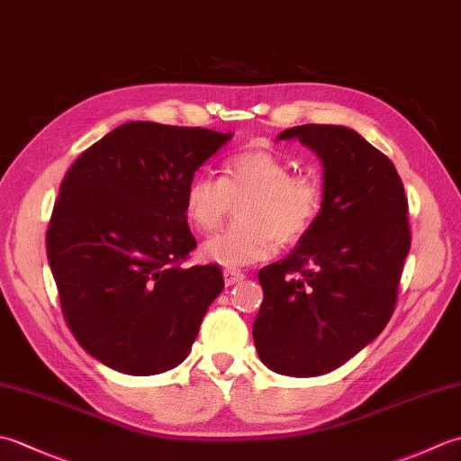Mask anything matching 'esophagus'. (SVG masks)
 Here are the masks:
<instances>
[{
  "instance_id": "obj_1",
  "label": "esophagus",
  "mask_w": 461,
  "mask_h": 461,
  "mask_svg": "<svg viewBox=\"0 0 461 461\" xmlns=\"http://www.w3.org/2000/svg\"><path fill=\"white\" fill-rule=\"evenodd\" d=\"M243 273L241 271H238V269H225L223 271V279H225V285H236V283H240V281H243Z\"/></svg>"
}]
</instances>
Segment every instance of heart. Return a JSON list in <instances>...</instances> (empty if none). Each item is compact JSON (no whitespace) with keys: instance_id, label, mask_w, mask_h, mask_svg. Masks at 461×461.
<instances>
[{"instance_id":"obj_1","label":"heart","mask_w":461,"mask_h":461,"mask_svg":"<svg viewBox=\"0 0 461 461\" xmlns=\"http://www.w3.org/2000/svg\"><path fill=\"white\" fill-rule=\"evenodd\" d=\"M238 223L203 243L202 258L236 269L269 259L305 240L325 210V184L312 172H295L281 154L249 149L233 154L223 176L200 172L185 185L184 210L202 233L220 228L233 210Z\"/></svg>"}]
</instances>
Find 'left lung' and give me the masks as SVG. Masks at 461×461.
Wrapping results in <instances>:
<instances>
[{
    "mask_svg": "<svg viewBox=\"0 0 461 461\" xmlns=\"http://www.w3.org/2000/svg\"><path fill=\"white\" fill-rule=\"evenodd\" d=\"M325 166V210L285 259L263 267L253 322L261 362L285 376H319L375 340L396 307L410 251L404 184L375 146L347 126L283 131Z\"/></svg>",
    "mask_w": 461,
    "mask_h": 461,
    "instance_id": "8db88e82",
    "label": "left lung"
}]
</instances>
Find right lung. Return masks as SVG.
<instances>
[{"instance_id": "right-lung-1", "label": "right lung", "mask_w": 461, "mask_h": 461, "mask_svg": "<svg viewBox=\"0 0 461 461\" xmlns=\"http://www.w3.org/2000/svg\"><path fill=\"white\" fill-rule=\"evenodd\" d=\"M230 139L200 126L134 121L67 170L47 259L68 329L103 365L150 376L188 357L223 276L218 266H184L195 249L184 192Z\"/></svg>"}]
</instances>
